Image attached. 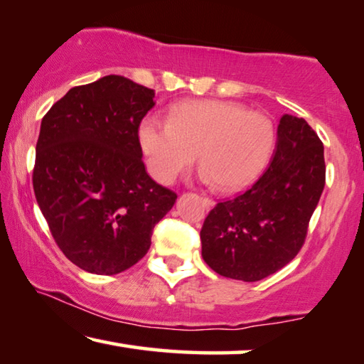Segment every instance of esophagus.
<instances>
[{
  "label": "esophagus",
  "mask_w": 364,
  "mask_h": 364,
  "mask_svg": "<svg viewBox=\"0 0 364 364\" xmlns=\"http://www.w3.org/2000/svg\"><path fill=\"white\" fill-rule=\"evenodd\" d=\"M203 203H205L206 208H213V206H215V201L208 198V197H203Z\"/></svg>",
  "instance_id": "1"
}]
</instances>
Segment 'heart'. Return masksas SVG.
Here are the masks:
<instances>
[{"label": "heart", "mask_w": 364, "mask_h": 364, "mask_svg": "<svg viewBox=\"0 0 364 364\" xmlns=\"http://www.w3.org/2000/svg\"><path fill=\"white\" fill-rule=\"evenodd\" d=\"M138 141L154 181L169 186L200 154V178L226 192L249 187L267 169L277 146V127L264 112L231 100H188L169 120L146 115Z\"/></svg>", "instance_id": "b5f03b06"}]
</instances>
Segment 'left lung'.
<instances>
[{
	"label": "left lung",
	"mask_w": 364,
	"mask_h": 364,
	"mask_svg": "<svg viewBox=\"0 0 364 364\" xmlns=\"http://www.w3.org/2000/svg\"><path fill=\"white\" fill-rule=\"evenodd\" d=\"M323 186L322 141L304 119L284 114L264 176L206 216L200 231L203 260L221 277L242 282L278 272L303 247Z\"/></svg>",
	"instance_id": "left-lung-1"
}]
</instances>
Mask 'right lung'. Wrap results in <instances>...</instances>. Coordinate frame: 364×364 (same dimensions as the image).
Masks as SVG:
<instances>
[{
	"mask_svg": "<svg viewBox=\"0 0 364 364\" xmlns=\"http://www.w3.org/2000/svg\"><path fill=\"white\" fill-rule=\"evenodd\" d=\"M154 91L119 75L71 87L42 119L33 192L73 264L117 275L143 259L177 195L143 164L138 127Z\"/></svg>",
	"mask_w": 364,
	"mask_h": 364,
	"instance_id": "1",
	"label": "right lung"
}]
</instances>
